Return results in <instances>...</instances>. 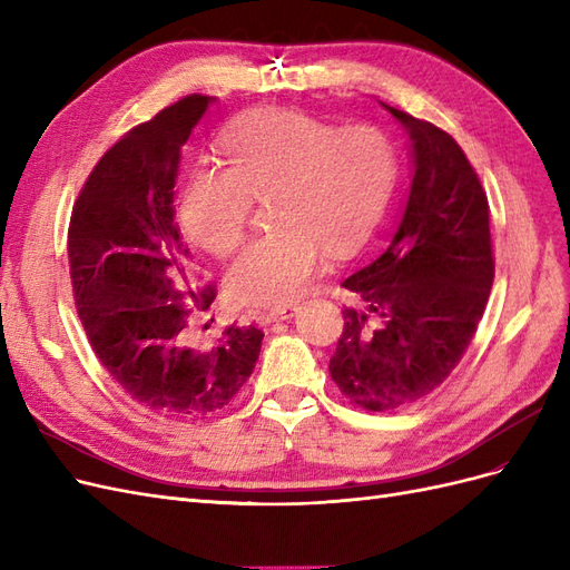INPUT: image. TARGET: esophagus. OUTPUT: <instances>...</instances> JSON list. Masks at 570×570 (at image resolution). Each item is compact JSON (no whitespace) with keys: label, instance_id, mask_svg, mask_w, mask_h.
I'll return each mask as SVG.
<instances>
[{"label":"esophagus","instance_id":"obj_1","mask_svg":"<svg viewBox=\"0 0 570 570\" xmlns=\"http://www.w3.org/2000/svg\"><path fill=\"white\" fill-rule=\"evenodd\" d=\"M296 305H279V307H263L255 309V320L261 324H269V322H282V320H291L296 315Z\"/></svg>","mask_w":570,"mask_h":570}]
</instances>
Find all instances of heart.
I'll return each instance as SVG.
<instances>
[{
  "mask_svg": "<svg viewBox=\"0 0 570 570\" xmlns=\"http://www.w3.org/2000/svg\"><path fill=\"white\" fill-rule=\"evenodd\" d=\"M225 170L196 168L179 187L177 225L213 255L244 244L253 200H267L269 234L255 238L229 274L248 305L301 298L334 258L370 234L395 179L391 141L374 127L334 125L296 111H269L232 125L219 139Z\"/></svg>",
  "mask_w": 570,
  "mask_h": 570,
  "instance_id": "obj_1",
  "label": "heart"
}]
</instances>
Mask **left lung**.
<instances>
[{
    "label": "left lung",
    "instance_id": "left-lung-1",
    "mask_svg": "<svg viewBox=\"0 0 570 570\" xmlns=\"http://www.w3.org/2000/svg\"><path fill=\"white\" fill-rule=\"evenodd\" d=\"M381 106L410 137L412 185L389 246L343 282L362 307L343 309L328 372L353 405L393 412L435 391L462 360L488 305L494 261L488 196L459 144Z\"/></svg>",
    "mask_w": 570,
    "mask_h": 570
}]
</instances>
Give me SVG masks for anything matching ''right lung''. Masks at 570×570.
I'll use <instances>...</instances> for the list:
<instances>
[{
	"label": "right lung",
	"instance_id": "add662e5",
	"mask_svg": "<svg viewBox=\"0 0 570 570\" xmlns=\"http://www.w3.org/2000/svg\"><path fill=\"white\" fill-rule=\"evenodd\" d=\"M210 97L189 95L104 154L68 229L78 315L104 370L141 407L168 419L223 412L255 370L263 332L229 326L215 345L194 322L215 288H189L191 253L175 223L181 146Z\"/></svg>",
	"mask_w": 570,
	"mask_h": 570
}]
</instances>
